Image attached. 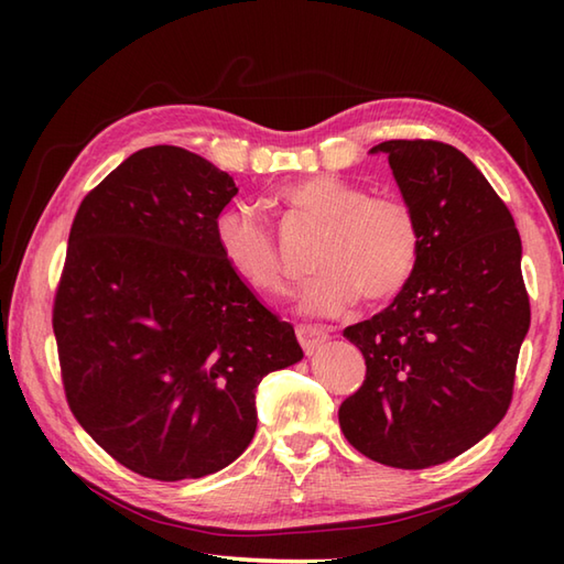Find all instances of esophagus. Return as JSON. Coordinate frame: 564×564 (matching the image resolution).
Returning a JSON list of instances; mask_svg holds the SVG:
<instances>
[{
  "instance_id": "34e87169",
  "label": "esophagus",
  "mask_w": 564,
  "mask_h": 564,
  "mask_svg": "<svg viewBox=\"0 0 564 564\" xmlns=\"http://www.w3.org/2000/svg\"><path fill=\"white\" fill-rule=\"evenodd\" d=\"M295 334H297V341H301L307 356H313L319 346L329 339V334L325 329L313 327V325H297Z\"/></svg>"
}]
</instances>
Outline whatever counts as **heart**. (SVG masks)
Segmentation results:
<instances>
[{
	"label": "heart",
	"mask_w": 564,
	"mask_h": 564,
	"mask_svg": "<svg viewBox=\"0 0 564 564\" xmlns=\"http://www.w3.org/2000/svg\"><path fill=\"white\" fill-rule=\"evenodd\" d=\"M289 206L325 225L315 267L322 269L301 293V310L334 317L358 297L390 301L404 291L422 259L416 213L398 196H368L339 176L317 174L281 191ZM215 247L239 281L259 293H283L289 267L271 227L247 206H230L213 223Z\"/></svg>",
	"instance_id": "obj_1"
}]
</instances>
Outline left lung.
Listing matches in <instances>:
<instances>
[{"label": "left lung", "mask_w": 564, "mask_h": 564, "mask_svg": "<svg viewBox=\"0 0 564 564\" xmlns=\"http://www.w3.org/2000/svg\"><path fill=\"white\" fill-rule=\"evenodd\" d=\"M378 152L416 213L422 259L382 313L344 329L366 380L339 426L366 458L422 470L505 419L531 305L519 230L482 172L436 140H386Z\"/></svg>", "instance_id": "8db88e82"}]
</instances>
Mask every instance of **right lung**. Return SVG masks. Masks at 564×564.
<instances>
[{
	"instance_id": "1",
	"label": "right lung",
	"mask_w": 564,
	"mask_h": 564,
	"mask_svg": "<svg viewBox=\"0 0 564 564\" xmlns=\"http://www.w3.org/2000/svg\"><path fill=\"white\" fill-rule=\"evenodd\" d=\"M237 186L174 145L84 196L53 307L72 414L128 470L196 480L254 438L263 376L297 364L289 322L227 269L213 223Z\"/></svg>"
}]
</instances>
